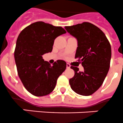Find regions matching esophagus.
<instances>
[{
  "instance_id": "obj_1",
  "label": "esophagus",
  "mask_w": 123,
  "mask_h": 123,
  "mask_svg": "<svg viewBox=\"0 0 123 123\" xmlns=\"http://www.w3.org/2000/svg\"><path fill=\"white\" fill-rule=\"evenodd\" d=\"M70 67H71V66H70V64H69V63L66 64L67 69H69V68H70Z\"/></svg>"
}]
</instances>
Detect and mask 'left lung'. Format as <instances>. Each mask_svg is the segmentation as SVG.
I'll list each match as a JSON object with an SVG mask.
<instances>
[{"label": "left lung", "mask_w": 123, "mask_h": 123, "mask_svg": "<svg viewBox=\"0 0 123 123\" xmlns=\"http://www.w3.org/2000/svg\"><path fill=\"white\" fill-rule=\"evenodd\" d=\"M65 29L77 39L75 59L84 68L81 72L77 67L71 66L74 71V76L69 80L71 88L78 94L88 96L101 86L107 74L111 59L110 43L103 31L90 23Z\"/></svg>", "instance_id": "obj_1"}]
</instances>
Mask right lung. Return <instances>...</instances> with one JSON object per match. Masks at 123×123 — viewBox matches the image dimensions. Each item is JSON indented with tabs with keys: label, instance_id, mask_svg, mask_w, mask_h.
<instances>
[{
	"label": "right lung",
	"instance_id": "add662e5",
	"mask_svg": "<svg viewBox=\"0 0 123 123\" xmlns=\"http://www.w3.org/2000/svg\"><path fill=\"white\" fill-rule=\"evenodd\" d=\"M66 33L61 26L38 21L26 27L19 35L14 50L18 74L26 89L35 96L50 93L66 68L64 61L57 60L51 66L42 57L51 52L55 39Z\"/></svg>",
	"mask_w": 123,
	"mask_h": 123
}]
</instances>
